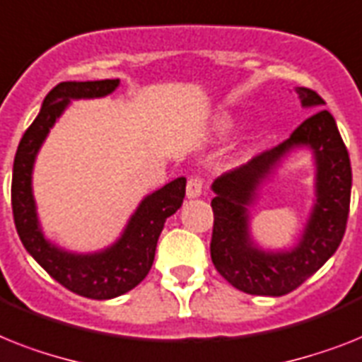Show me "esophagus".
Masks as SVG:
<instances>
[{"mask_svg": "<svg viewBox=\"0 0 362 362\" xmlns=\"http://www.w3.org/2000/svg\"><path fill=\"white\" fill-rule=\"evenodd\" d=\"M187 199H197L202 195V180L201 178H189L186 186Z\"/></svg>", "mask_w": 362, "mask_h": 362, "instance_id": "34e87169", "label": "esophagus"}]
</instances>
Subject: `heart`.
<instances>
[{"label": "heart", "mask_w": 362, "mask_h": 362, "mask_svg": "<svg viewBox=\"0 0 362 362\" xmlns=\"http://www.w3.org/2000/svg\"><path fill=\"white\" fill-rule=\"evenodd\" d=\"M234 126L236 124H234V120H232L230 117H221V119H219V122H217V132L223 135H227L234 130Z\"/></svg>", "instance_id": "b5f03b06"}]
</instances>
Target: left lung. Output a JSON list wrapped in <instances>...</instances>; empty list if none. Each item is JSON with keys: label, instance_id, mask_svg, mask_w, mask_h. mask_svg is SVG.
Instances as JSON below:
<instances>
[{"label": "left lung", "instance_id": "8db88e82", "mask_svg": "<svg viewBox=\"0 0 362 362\" xmlns=\"http://www.w3.org/2000/svg\"><path fill=\"white\" fill-rule=\"evenodd\" d=\"M305 110H313L290 139L264 152L247 165L219 176L216 193L210 255L221 277L251 296H284L303 284L333 257L342 242L349 214L351 165L333 115L314 90L296 87ZM311 152L315 165V199L304 230L290 248H262L250 232V208L288 155Z\"/></svg>", "mask_w": 362, "mask_h": 362}]
</instances>
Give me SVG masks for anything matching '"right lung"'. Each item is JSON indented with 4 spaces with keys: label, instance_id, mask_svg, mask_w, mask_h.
Returning <instances> with one entry per match:
<instances>
[{
    "label": "right lung",
    "instance_id": "obj_1",
    "mask_svg": "<svg viewBox=\"0 0 362 362\" xmlns=\"http://www.w3.org/2000/svg\"><path fill=\"white\" fill-rule=\"evenodd\" d=\"M119 85L120 79L63 81L55 85L44 98L33 124L23 134L13 165L11 199L14 225L23 247L59 284L90 299L119 298L148 275L165 219L182 206L186 197L184 176L148 193L126 221L120 236L98 251H70L44 234L33 195L35 161L44 141L74 100L104 98L115 93Z\"/></svg>",
    "mask_w": 362,
    "mask_h": 362
}]
</instances>
